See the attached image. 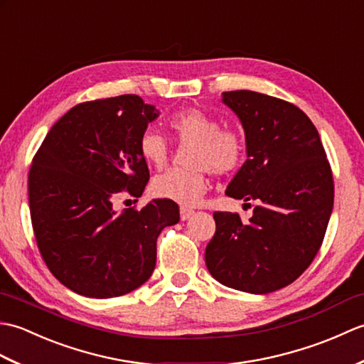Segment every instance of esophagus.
I'll use <instances>...</instances> for the list:
<instances>
[{"label":"esophagus","mask_w":364,"mask_h":364,"mask_svg":"<svg viewBox=\"0 0 364 364\" xmlns=\"http://www.w3.org/2000/svg\"><path fill=\"white\" fill-rule=\"evenodd\" d=\"M192 215H194V210H192V208H189V206H181L180 208L181 220H188L189 218H192Z\"/></svg>","instance_id":"34e87169"}]
</instances>
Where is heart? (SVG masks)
I'll use <instances>...</instances> for the list:
<instances>
[{
    "instance_id": "obj_1",
    "label": "heart",
    "mask_w": 364,
    "mask_h": 364,
    "mask_svg": "<svg viewBox=\"0 0 364 364\" xmlns=\"http://www.w3.org/2000/svg\"><path fill=\"white\" fill-rule=\"evenodd\" d=\"M175 141L192 145L188 164L192 168H172L151 181V192L181 206H196L210 189V172H235L244 158V141L236 131L220 128L218 119L189 107L168 122ZM139 153L150 166L161 168L168 158V142L159 131L146 128L139 137Z\"/></svg>"
}]
</instances>
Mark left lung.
Segmentation results:
<instances>
[{"instance_id":"1","label":"left lung","mask_w":364,"mask_h":364,"mask_svg":"<svg viewBox=\"0 0 364 364\" xmlns=\"http://www.w3.org/2000/svg\"><path fill=\"white\" fill-rule=\"evenodd\" d=\"M242 123L247 159L225 194L257 200L252 218L214 213L215 233L205 261L219 283L267 294L305 272L326 236L333 210V176L318 129L284 100L252 90L223 92Z\"/></svg>"}]
</instances>
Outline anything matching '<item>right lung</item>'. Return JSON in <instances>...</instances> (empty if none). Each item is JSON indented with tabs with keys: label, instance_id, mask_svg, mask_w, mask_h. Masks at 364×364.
Returning <instances> with one entry per match:
<instances>
[{
	"label": "right lung",
	"instance_id": "obj_1",
	"mask_svg": "<svg viewBox=\"0 0 364 364\" xmlns=\"http://www.w3.org/2000/svg\"><path fill=\"white\" fill-rule=\"evenodd\" d=\"M159 115L137 95L72 107L54 123L28 176L31 220L50 272L94 299L134 291L156 266V239L180 220L178 205L153 200L142 210H114L127 191L141 197L150 180L139 137Z\"/></svg>",
	"mask_w": 364,
	"mask_h": 364
}]
</instances>
